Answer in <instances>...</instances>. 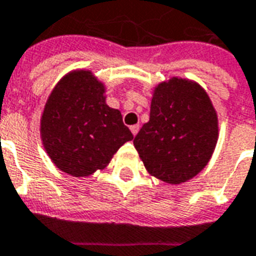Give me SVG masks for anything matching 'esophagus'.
I'll use <instances>...</instances> for the list:
<instances>
[{
    "instance_id": "esophagus-1",
    "label": "esophagus",
    "mask_w": 256,
    "mask_h": 256,
    "mask_svg": "<svg viewBox=\"0 0 256 256\" xmlns=\"http://www.w3.org/2000/svg\"><path fill=\"white\" fill-rule=\"evenodd\" d=\"M130 130H132V136H136V132H140V124H132V128H130Z\"/></svg>"
}]
</instances>
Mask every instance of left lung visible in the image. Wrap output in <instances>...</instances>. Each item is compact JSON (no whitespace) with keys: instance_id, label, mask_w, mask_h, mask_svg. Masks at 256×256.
Listing matches in <instances>:
<instances>
[{"instance_id":"1","label":"left lung","mask_w":256,"mask_h":256,"mask_svg":"<svg viewBox=\"0 0 256 256\" xmlns=\"http://www.w3.org/2000/svg\"><path fill=\"white\" fill-rule=\"evenodd\" d=\"M218 134V115L208 94L194 82L172 78L154 88L150 120L134 146L150 174L181 184L206 168Z\"/></svg>"}]
</instances>
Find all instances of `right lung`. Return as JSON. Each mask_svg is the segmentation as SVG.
Instances as JSON below:
<instances>
[{"label":"right lung","mask_w":256,"mask_h":256,"mask_svg":"<svg viewBox=\"0 0 256 256\" xmlns=\"http://www.w3.org/2000/svg\"><path fill=\"white\" fill-rule=\"evenodd\" d=\"M42 145L52 162L74 177L108 165L132 141L120 110L106 104L104 86L90 71H72L58 82L42 115Z\"/></svg>","instance_id":"add662e5"}]
</instances>
